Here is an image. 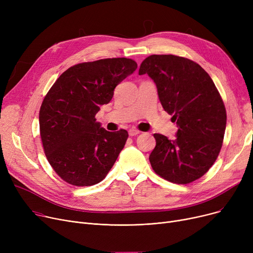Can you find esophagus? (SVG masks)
Listing matches in <instances>:
<instances>
[{"label":"esophagus","instance_id":"esophagus-1","mask_svg":"<svg viewBox=\"0 0 253 253\" xmlns=\"http://www.w3.org/2000/svg\"><path fill=\"white\" fill-rule=\"evenodd\" d=\"M128 133H129L130 136H135V135H137V134L140 133V131H138L137 129L132 128V129H130V130L128 131Z\"/></svg>","mask_w":253,"mask_h":253}]
</instances>
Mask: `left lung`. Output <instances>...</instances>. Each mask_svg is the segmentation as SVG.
<instances>
[{
  "label": "left lung",
  "instance_id": "1",
  "mask_svg": "<svg viewBox=\"0 0 253 253\" xmlns=\"http://www.w3.org/2000/svg\"><path fill=\"white\" fill-rule=\"evenodd\" d=\"M138 74H148L155 82L164 111L178 127L173 140L154 134V171L179 184L202 177L218 157L227 125V112L212 79L195 61L172 54L147 57Z\"/></svg>",
  "mask_w": 253,
  "mask_h": 253
}]
</instances>
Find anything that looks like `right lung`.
Listing matches in <instances>:
<instances>
[{
	"label": "right lung",
	"mask_w": 253,
	"mask_h": 253,
	"mask_svg": "<svg viewBox=\"0 0 253 253\" xmlns=\"http://www.w3.org/2000/svg\"><path fill=\"white\" fill-rule=\"evenodd\" d=\"M136 69L125 57L82 62L62 73L48 91L39 114L40 135L48 162L64 181L88 187L109 173L128 132L106 131L95 115Z\"/></svg>",
	"instance_id": "add662e5"
}]
</instances>
